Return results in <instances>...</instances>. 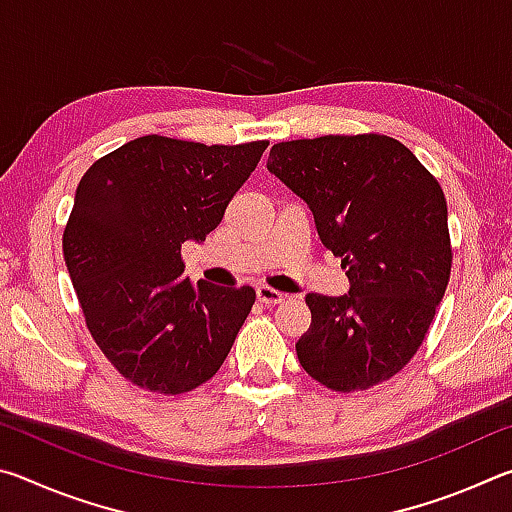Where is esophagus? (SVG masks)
<instances>
[{
    "label": "esophagus",
    "mask_w": 512,
    "mask_h": 512,
    "mask_svg": "<svg viewBox=\"0 0 512 512\" xmlns=\"http://www.w3.org/2000/svg\"><path fill=\"white\" fill-rule=\"evenodd\" d=\"M284 298H287V296H284L282 291L266 287V284H262V287H257V300L264 302V305H280Z\"/></svg>",
    "instance_id": "1"
}]
</instances>
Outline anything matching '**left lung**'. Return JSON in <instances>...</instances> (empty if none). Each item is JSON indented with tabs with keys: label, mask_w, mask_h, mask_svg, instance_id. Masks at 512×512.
Wrapping results in <instances>:
<instances>
[{
	"label": "left lung",
	"mask_w": 512,
	"mask_h": 512,
	"mask_svg": "<svg viewBox=\"0 0 512 512\" xmlns=\"http://www.w3.org/2000/svg\"><path fill=\"white\" fill-rule=\"evenodd\" d=\"M268 171L309 205L320 241L350 277L348 296L307 293L300 366L336 393L395 377L427 336L452 273L443 187L379 133L273 144Z\"/></svg>",
	"instance_id": "8db88e82"
}]
</instances>
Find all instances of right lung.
<instances>
[{"mask_svg": "<svg viewBox=\"0 0 512 512\" xmlns=\"http://www.w3.org/2000/svg\"><path fill=\"white\" fill-rule=\"evenodd\" d=\"M266 146L144 135L76 187L67 271L94 343L144 391L180 395L212 379L255 305L250 287L189 280L183 244L221 223Z\"/></svg>", "mask_w": 512, "mask_h": 512, "instance_id": "obj_1", "label": "right lung"}]
</instances>
